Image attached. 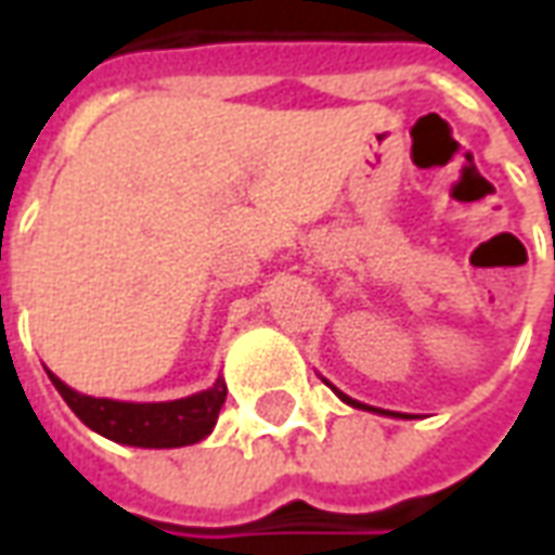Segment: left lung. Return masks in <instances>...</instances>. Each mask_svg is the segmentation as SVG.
<instances>
[{"instance_id": "obj_1", "label": "left lung", "mask_w": 555, "mask_h": 555, "mask_svg": "<svg viewBox=\"0 0 555 555\" xmlns=\"http://www.w3.org/2000/svg\"><path fill=\"white\" fill-rule=\"evenodd\" d=\"M333 389H336V386H333ZM336 396L341 398V401H345V404H350V408L374 410V413H384V416H401V413H389V410H377V408H369V404H360V401H353V398H348V396H345V392H338V389H336ZM404 418H408V416H404Z\"/></svg>"}]
</instances>
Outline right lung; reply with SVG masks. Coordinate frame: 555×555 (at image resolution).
Here are the masks:
<instances>
[{
	"mask_svg": "<svg viewBox=\"0 0 555 555\" xmlns=\"http://www.w3.org/2000/svg\"><path fill=\"white\" fill-rule=\"evenodd\" d=\"M50 380L91 430L101 437L139 449H178L205 440L214 430L219 408L225 404V380L178 401H157V404H133V401H113V398H91L62 384L53 372Z\"/></svg>",
	"mask_w": 555,
	"mask_h": 555,
	"instance_id": "obj_1",
	"label": "right lung"
}]
</instances>
